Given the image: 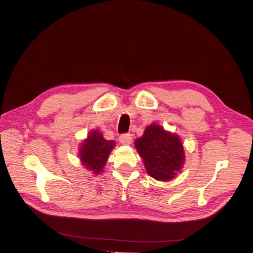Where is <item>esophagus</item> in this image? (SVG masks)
I'll return each instance as SVG.
<instances>
[{"label": "esophagus", "mask_w": 253, "mask_h": 253, "mask_svg": "<svg viewBox=\"0 0 253 253\" xmlns=\"http://www.w3.org/2000/svg\"><path fill=\"white\" fill-rule=\"evenodd\" d=\"M119 141L122 144H131V142H132V135L131 134H122L119 137Z\"/></svg>", "instance_id": "esophagus-1"}]
</instances>
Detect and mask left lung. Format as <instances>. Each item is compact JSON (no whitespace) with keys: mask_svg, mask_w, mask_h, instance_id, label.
<instances>
[{"mask_svg":"<svg viewBox=\"0 0 253 253\" xmlns=\"http://www.w3.org/2000/svg\"><path fill=\"white\" fill-rule=\"evenodd\" d=\"M134 143L145 170L153 178L168 181L181 171L186 156L177 134L166 131L157 124H151Z\"/></svg>","mask_w":253,"mask_h":253,"instance_id":"left-lung-1","label":"left lung"}]
</instances>
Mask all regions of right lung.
<instances>
[{"mask_svg": "<svg viewBox=\"0 0 253 253\" xmlns=\"http://www.w3.org/2000/svg\"><path fill=\"white\" fill-rule=\"evenodd\" d=\"M115 145L116 143L114 140L103 138V135L98 129L90 131L86 138L80 143L79 157L81 164L93 174H100Z\"/></svg>", "mask_w": 253, "mask_h": 253, "instance_id": "1", "label": "right lung"}]
</instances>
